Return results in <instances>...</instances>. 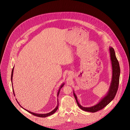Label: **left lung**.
Masks as SVG:
<instances>
[{
	"label": "left lung",
	"mask_w": 130,
	"mask_h": 130,
	"mask_svg": "<svg viewBox=\"0 0 130 130\" xmlns=\"http://www.w3.org/2000/svg\"><path fill=\"white\" fill-rule=\"evenodd\" d=\"M110 52L111 55V65L112 69V78L111 81V87L109 90V91L107 94L102 100L96 105L93 106L92 107L86 108L82 107L77 101V97L75 93H74V95L76 103L78 106L83 111L94 112L99 111L106 106H107L111 101L114 99L115 95L117 93V91L118 90L119 84V79H120V68L119 66V61L116 56L115 52L112 47L110 48Z\"/></svg>",
	"instance_id": "1"
}]
</instances>
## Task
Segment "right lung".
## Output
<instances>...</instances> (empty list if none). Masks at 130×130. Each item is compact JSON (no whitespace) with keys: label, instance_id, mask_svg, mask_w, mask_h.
<instances>
[{"label":"right lung","instance_id":"obj_1","mask_svg":"<svg viewBox=\"0 0 130 130\" xmlns=\"http://www.w3.org/2000/svg\"><path fill=\"white\" fill-rule=\"evenodd\" d=\"M13 69H14V67L13 68V69H12V73H11V82H12V76H13ZM64 85V84H62L61 86V87H60V89H59V90H58V93H57V96H58V94H59V92H60V89L63 87V86ZM12 91H13V94H14V95H15V94H14V90H13V89L12 88ZM17 100V99H16ZM58 101V100H57ZM17 102L19 103V102L17 101ZM58 102V103H57V106H56V108L53 110V111H51V112H48V113H45V114H38V113H34V112H30V111H27V110H25L26 111H28V112H29V113H31L32 115H34V116H37V117H41V118H45V117H47V116H51V115H53L54 113H55V112H56V111H57V109H58V101L57 102ZM25 110V109H24Z\"/></svg>","mask_w":130,"mask_h":130}]
</instances>
